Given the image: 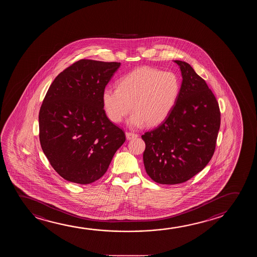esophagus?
I'll use <instances>...</instances> for the list:
<instances>
[{
  "mask_svg": "<svg viewBox=\"0 0 257 257\" xmlns=\"http://www.w3.org/2000/svg\"><path fill=\"white\" fill-rule=\"evenodd\" d=\"M125 135H126L127 140H132V139L137 138V137H138V134H134V133H129V132H127Z\"/></svg>",
  "mask_w": 257,
  "mask_h": 257,
  "instance_id": "34e87169",
  "label": "esophagus"
}]
</instances>
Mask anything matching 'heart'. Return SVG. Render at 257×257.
Listing matches in <instances>:
<instances>
[{
	"label": "heart",
	"instance_id": "1",
	"mask_svg": "<svg viewBox=\"0 0 257 257\" xmlns=\"http://www.w3.org/2000/svg\"><path fill=\"white\" fill-rule=\"evenodd\" d=\"M179 93L175 75L155 68L141 67L119 79L118 87H106L102 105L108 118L120 123L131 110L134 114L129 123L139 126H156L170 114Z\"/></svg>",
	"mask_w": 257,
	"mask_h": 257
}]
</instances>
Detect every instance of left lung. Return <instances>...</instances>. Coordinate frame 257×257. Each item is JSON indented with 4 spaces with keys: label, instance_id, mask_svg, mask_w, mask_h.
Masks as SVG:
<instances>
[{
    "label": "left lung",
    "instance_id": "left-lung-1",
    "mask_svg": "<svg viewBox=\"0 0 257 257\" xmlns=\"http://www.w3.org/2000/svg\"><path fill=\"white\" fill-rule=\"evenodd\" d=\"M181 71L182 84L173 108L159 126L142 136L143 161L155 182H186L212 158L220 128L219 106L204 79L189 63L174 61Z\"/></svg>",
    "mask_w": 257,
    "mask_h": 257
}]
</instances>
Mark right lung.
Returning a JSON list of instances; mask_svg holds the SVG:
<instances>
[{"instance_id": "obj_1", "label": "right lung", "mask_w": 257, "mask_h": 257, "mask_svg": "<svg viewBox=\"0 0 257 257\" xmlns=\"http://www.w3.org/2000/svg\"><path fill=\"white\" fill-rule=\"evenodd\" d=\"M119 67L115 62L79 60L62 71L46 93L39 113L41 149L68 181L98 180L125 142L102 105V92Z\"/></svg>"}]
</instances>
